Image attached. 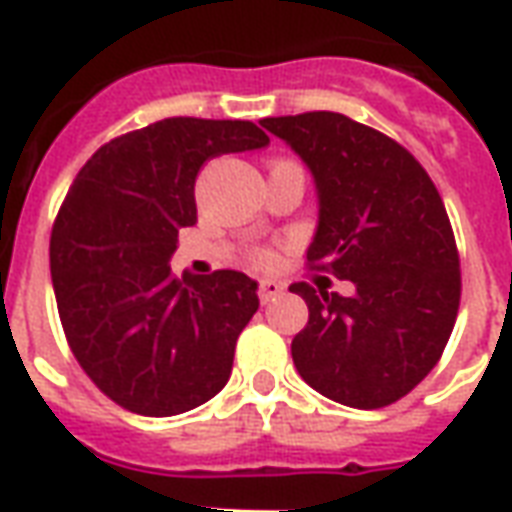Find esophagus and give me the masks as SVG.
<instances>
[{"label":"esophagus","mask_w":512,"mask_h":512,"mask_svg":"<svg viewBox=\"0 0 512 512\" xmlns=\"http://www.w3.org/2000/svg\"><path fill=\"white\" fill-rule=\"evenodd\" d=\"M282 293H285V285L277 282V279H263V282L257 285V296H260L263 304H266V301H274L277 296H282Z\"/></svg>","instance_id":"34e87169"}]
</instances>
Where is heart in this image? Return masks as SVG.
<instances>
[{
    "label": "heart",
    "instance_id": "1",
    "mask_svg": "<svg viewBox=\"0 0 512 512\" xmlns=\"http://www.w3.org/2000/svg\"><path fill=\"white\" fill-rule=\"evenodd\" d=\"M246 260H249V266H255V268L274 266V255H271L268 249H252V252L246 255Z\"/></svg>",
    "mask_w": 512,
    "mask_h": 512
}]
</instances>
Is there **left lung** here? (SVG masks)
<instances>
[{"label": "left lung", "instance_id": "obj_1", "mask_svg": "<svg viewBox=\"0 0 512 512\" xmlns=\"http://www.w3.org/2000/svg\"><path fill=\"white\" fill-rule=\"evenodd\" d=\"M315 178V271L354 296L290 285L310 307L293 337L299 376L334 403L384 408L439 362L461 304V263L439 191L395 139L337 112L266 117Z\"/></svg>", "mask_w": 512, "mask_h": 512}]
</instances>
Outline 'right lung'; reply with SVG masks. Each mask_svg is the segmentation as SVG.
Masks as SVG:
<instances>
[{"label":"right lung","mask_w":512,"mask_h":512,"mask_svg":"<svg viewBox=\"0 0 512 512\" xmlns=\"http://www.w3.org/2000/svg\"><path fill=\"white\" fill-rule=\"evenodd\" d=\"M249 120L167 117L98 147L51 230V282L76 362L117 406L172 417L219 395L260 307L241 271L172 277L194 180L222 153L266 147Z\"/></svg>","instance_id":"add662e5"}]
</instances>
